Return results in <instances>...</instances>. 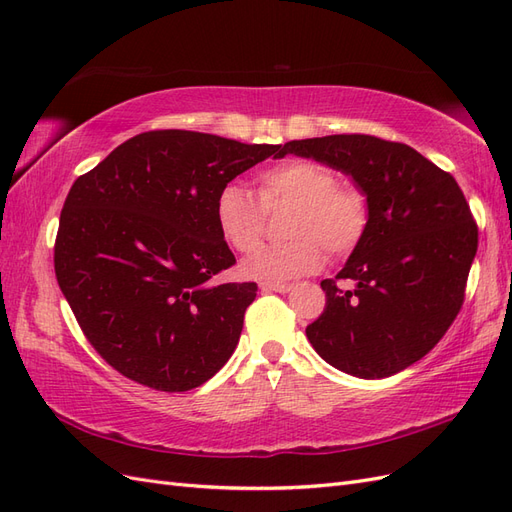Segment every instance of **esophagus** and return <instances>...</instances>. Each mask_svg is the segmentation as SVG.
Segmentation results:
<instances>
[{
	"label": "esophagus",
	"instance_id": "obj_1",
	"mask_svg": "<svg viewBox=\"0 0 512 512\" xmlns=\"http://www.w3.org/2000/svg\"><path fill=\"white\" fill-rule=\"evenodd\" d=\"M292 286L290 284H273V282H262L260 290L262 292H288Z\"/></svg>",
	"mask_w": 512,
	"mask_h": 512
}]
</instances>
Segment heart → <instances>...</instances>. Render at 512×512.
<instances>
[{"label":"heart","mask_w":512,"mask_h":512,"mask_svg":"<svg viewBox=\"0 0 512 512\" xmlns=\"http://www.w3.org/2000/svg\"><path fill=\"white\" fill-rule=\"evenodd\" d=\"M258 200L239 183L215 196L213 218L220 237L237 252H252L265 228V211L290 205L282 243L262 245L243 260L241 273L260 282H286L316 271L324 254L348 256L361 243L369 205L359 185L337 181L335 170L316 160L277 162L256 177Z\"/></svg>","instance_id":"obj_1"}]
</instances>
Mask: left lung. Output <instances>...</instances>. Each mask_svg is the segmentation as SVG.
I'll list each match as a JSON object with an SVG mask.
<instances>
[{
  "mask_svg": "<svg viewBox=\"0 0 512 512\" xmlns=\"http://www.w3.org/2000/svg\"><path fill=\"white\" fill-rule=\"evenodd\" d=\"M294 153L342 170L367 196L369 222L335 279L322 280L327 305L305 329L324 361L378 380L421 361L463 305L478 228L453 175L416 149L367 134L290 141Z\"/></svg>",
  "mask_w": 512,
  "mask_h": 512,
  "instance_id": "1",
  "label": "left lung"
}]
</instances>
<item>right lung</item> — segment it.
Returning <instances> with one entry per match:
<instances>
[{"label":"right lung","mask_w":512,"mask_h":512,"mask_svg":"<svg viewBox=\"0 0 512 512\" xmlns=\"http://www.w3.org/2000/svg\"><path fill=\"white\" fill-rule=\"evenodd\" d=\"M282 145L190 130L143 132L74 181L55 241L57 284L89 344L126 378L183 393L239 344L258 286L211 284L235 265L215 196Z\"/></svg>","instance_id":"obj_1"}]
</instances>
